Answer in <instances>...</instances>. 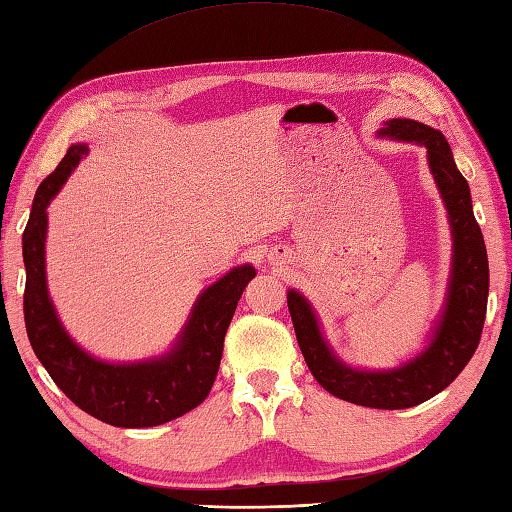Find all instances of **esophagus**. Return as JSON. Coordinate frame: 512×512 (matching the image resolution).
<instances>
[{
	"label": "esophagus",
	"mask_w": 512,
	"mask_h": 512,
	"mask_svg": "<svg viewBox=\"0 0 512 512\" xmlns=\"http://www.w3.org/2000/svg\"><path fill=\"white\" fill-rule=\"evenodd\" d=\"M269 260L274 265H287L289 263V254H287V249L285 247H274L269 252Z\"/></svg>",
	"instance_id": "1"
}]
</instances>
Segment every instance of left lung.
<instances>
[{"instance_id":"1","label":"left lung","mask_w":512,"mask_h":512,"mask_svg":"<svg viewBox=\"0 0 512 512\" xmlns=\"http://www.w3.org/2000/svg\"><path fill=\"white\" fill-rule=\"evenodd\" d=\"M377 138L423 146L451 227L447 293L425 348L388 370L350 366L328 344L309 298L289 289L287 304L306 366L326 392L374 410H405L445 390L471 361L486 317L488 258L482 230L473 217L469 184L453 162L445 135L423 122L392 118L383 122Z\"/></svg>"}]
</instances>
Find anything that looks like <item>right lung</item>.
Listing matches in <instances>:
<instances>
[{
  "mask_svg": "<svg viewBox=\"0 0 512 512\" xmlns=\"http://www.w3.org/2000/svg\"><path fill=\"white\" fill-rule=\"evenodd\" d=\"M87 153L85 142L72 144L32 201L24 232L28 339L52 381L89 416L127 429L164 425L206 401L219 372L227 326L256 269L249 263L238 265L203 289L173 346L162 355L142 361L94 357L63 326L45 271L48 206Z\"/></svg>",
  "mask_w": 512,
  "mask_h": 512,
  "instance_id": "obj_1",
  "label": "right lung"
}]
</instances>
